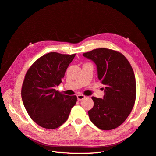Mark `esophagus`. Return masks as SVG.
<instances>
[{
	"label": "esophagus",
	"mask_w": 156,
	"mask_h": 156,
	"mask_svg": "<svg viewBox=\"0 0 156 156\" xmlns=\"http://www.w3.org/2000/svg\"><path fill=\"white\" fill-rule=\"evenodd\" d=\"M77 100L78 101H81L82 100H83L85 98V96H84V95H82V94H79L77 95Z\"/></svg>",
	"instance_id": "34e87169"
}]
</instances>
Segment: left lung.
Masks as SVG:
<instances>
[{
  "label": "left lung",
  "mask_w": 156,
  "mask_h": 156,
  "mask_svg": "<svg viewBox=\"0 0 156 156\" xmlns=\"http://www.w3.org/2000/svg\"><path fill=\"white\" fill-rule=\"evenodd\" d=\"M97 66L98 77L104 85L103 99L92 97L88 111L91 121L101 130L116 129L125 122L134 106L136 87L131 65L122 54L97 48L83 54Z\"/></svg>",
  "instance_id": "8db88e82"
}]
</instances>
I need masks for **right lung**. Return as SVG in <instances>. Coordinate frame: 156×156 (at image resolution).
<instances>
[{
	"label": "right lung",
	"mask_w": 156,
	"mask_h": 156,
	"mask_svg": "<svg viewBox=\"0 0 156 156\" xmlns=\"http://www.w3.org/2000/svg\"><path fill=\"white\" fill-rule=\"evenodd\" d=\"M75 56V54L48 53L38 58L25 76L21 88L23 105L31 119L43 128L62 125L76 104L77 96L62 94L55 89Z\"/></svg>",
	"instance_id": "obj_1"
}]
</instances>
